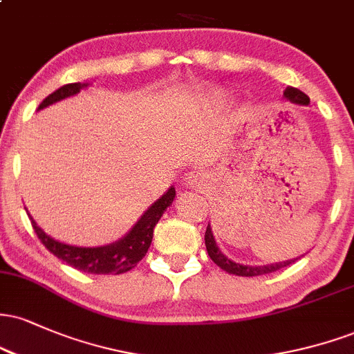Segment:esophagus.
Masks as SVG:
<instances>
[{
	"instance_id": "1",
	"label": "esophagus",
	"mask_w": 354,
	"mask_h": 354,
	"mask_svg": "<svg viewBox=\"0 0 354 354\" xmlns=\"http://www.w3.org/2000/svg\"><path fill=\"white\" fill-rule=\"evenodd\" d=\"M206 183V178H205V174L203 173H198V171H191V173H188L185 176V185H188V186H203Z\"/></svg>"
}]
</instances>
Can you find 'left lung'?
I'll return each instance as SVG.
<instances>
[{
	"label": "left lung",
	"mask_w": 354,
	"mask_h": 354,
	"mask_svg": "<svg viewBox=\"0 0 354 354\" xmlns=\"http://www.w3.org/2000/svg\"><path fill=\"white\" fill-rule=\"evenodd\" d=\"M283 95H284V98H286L288 101H291V103L304 104V106H308V104H310V98H308L303 91H299L298 88L288 86L286 89H284ZM205 245H206V250H208L209 258L213 259V261L216 263L221 270H225L226 273L236 274V276L270 274V273H274V271L281 270V268L291 265V263L296 261V259H290V261L274 263V265H266V266H248V265H239V263L231 261V259L226 258V256L221 253V250L218 248L209 225H208V228H206V233H205Z\"/></svg>",
	"instance_id": "8db88e82"
}]
</instances>
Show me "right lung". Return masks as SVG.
Segmentation results:
<instances>
[{
    "mask_svg": "<svg viewBox=\"0 0 354 354\" xmlns=\"http://www.w3.org/2000/svg\"><path fill=\"white\" fill-rule=\"evenodd\" d=\"M86 86V83L64 84V86L53 91L48 98H44L38 109H43L50 106L53 103H56V101H61L68 98V96L76 95V93H80L81 89ZM174 194H176V191H174L171 186L160 200L153 203V205L145 211L143 216L138 219L136 225L133 226L123 238L106 246L83 248L66 245V243H59L56 241V239H53L51 236H48V234L36 225V221L31 218V214H28V216L31 219V225H33L36 236L41 239L44 248H46L50 253L58 256L59 259H63L66 265L76 268V270L83 271V273L121 274L129 271L131 268H135L138 263L145 258V254L148 253V248L153 241L154 226L160 221V218L163 216L166 208L173 203Z\"/></svg>",
    "mask_w": 354,
    "mask_h": 354,
    "instance_id": "obj_1",
    "label": "right lung"
}]
</instances>
